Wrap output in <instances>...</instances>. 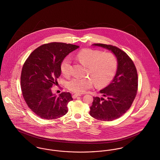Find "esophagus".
Here are the masks:
<instances>
[{
	"label": "esophagus",
	"mask_w": 160,
	"mask_h": 160,
	"mask_svg": "<svg viewBox=\"0 0 160 160\" xmlns=\"http://www.w3.org/2000/svg\"><path fill=\"white\" fill-rule=\"evenodd\" d=\"M81 94H77V93H76V94H74V95H72V98H76V97H81Z\"/></svg>",
	"instance_id": "obj_1"
}]
</instances>
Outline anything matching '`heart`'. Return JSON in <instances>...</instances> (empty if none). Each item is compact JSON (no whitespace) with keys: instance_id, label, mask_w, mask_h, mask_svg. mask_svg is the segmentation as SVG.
<instances>
[{"instance_id":"1","label":"heart","mask_w":160,"mask_h":160,"mask_svg":"<svg viewBox=\"0 0 160 160\" xmlns=\"http://www.w3.org/2000/svg\"><path fill=\"white\" fill-rule=\"evenodd\" d=\"M76 58L86 66V75L89 77H76L69 81L68 88L71 91L82 93L91 88L95 82L97 86L108 84L113 78L117 67V61L110 52H102L91 48H84L78 52ZM60 69L62 74L68 76L71 74V61L68 57L62 62Z\"/></svg>"}]
</instances>
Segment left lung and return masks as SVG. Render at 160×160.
Listing matches in <instances>:
<instances>
[{
    "mask_svg": "<svg viewBox=\"0 0 160 160\" xmlns=\"http://www.w3.org/2000/svg\"><path fill=\"white\" fill-rule=\"evenodd\" d=\"M111 51L117 58L118 66L112 82L100 91L102 97H94L89 114L100 121H111L124 114L131 107L137 94V69L126 52L111 45L94 44Z\"/></svg>",
    "mask_w": 160,
    "mask_h": 160,
    "instance_id": "8db88e82",
    "label": "left lung"
}]
</instances>
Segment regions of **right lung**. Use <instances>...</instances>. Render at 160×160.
I'll return each mask as SVG.
<instances>
[{
  "label": "right lung",
  "instance_id": "right-lung-1",
  "mask_svg": "<svg viewBox=\"0 0 160 160\" xmlns=\"http://www.w3.org/2000/svg\"><path fill=\"white\" fill-rule=\"evenodd\" d=\"M79 47L62 42L46 44L35 49L24 62L21 74L23 98L38 116L54 119L68 112V103L72 100L71 93L62 92L57 97L51 88L61 74L63 59Z\"/></svg>",
  "mask_w": 160,
  "mask_h": 160
}]
</instances>
